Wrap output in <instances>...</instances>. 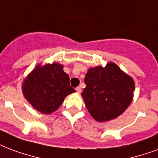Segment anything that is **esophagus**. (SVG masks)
<instances>
[{"label":"esophagus","mask_w":158,"mask_h":158,"mask_svg":"<svg viewBox=\"0 0 158 158\" xmlns=\"http://www.w3.org/2000/svg\"><path fill=\"white\" fill-rule=\"evenodd\" d=\"M75 90H76V92L78 93V94H80V93H81V91H82V89H81V87H80V86H78V87L75 89Z\"/></svg>","instance_id":"34e87169"}]
</instances>
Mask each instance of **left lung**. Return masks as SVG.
<instances>
[{
  "mask_svg": "<svg viewBox=\"0 0 158 158\" xmlns=\"http://www.w3.org/2000/svg\"><path fill=\"white\" fill-rule=\"evenodd\" d=\"M81 93L86 108L100 122L115 119L123 113L133 99L135 83L114 63L91 68L85 78Z\"/></svg>",
  "mask_w": 158,
  "mask_h": 158,
  "instance_id": "left-lung-1",
  "label": "left lung"
}]
</instances>
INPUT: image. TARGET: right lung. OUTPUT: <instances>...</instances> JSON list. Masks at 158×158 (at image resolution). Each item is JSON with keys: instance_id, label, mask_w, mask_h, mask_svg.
Returning <instances> with one entry per match:
<instances>
[{"instance_id": "obj_1", "label": "right lung", "mask_w": 158, "mask_h": 158, "mask_svg": "<svg viewBox=\"0 0 158 158\" xmlns=\"http://www.w3.org/2000/svg\"><path fill=\"white\" fill-rule=\"evenodd\" d=\"M58 63L37 65L23 84V93L31 106L43 114L57 110L65 97L74 93L69 77Z\"/></svg>"}]
</instances>
